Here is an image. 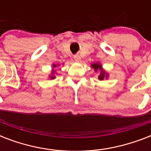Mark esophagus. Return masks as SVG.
Returning a JSON list of instances; mask_svg holds the SVG:
<instances>
[{"instance_id": "1", "label": "esophagus", "mask_w": 151, "mask_h": 151, "mask_svg": "<svg viewBox=\"0 0 151 151\" xmlns=\"http://www.w3.org/2000/svg\"><path fill=\"white\" fill-rule=\"evenodd\" d=\"M73 59H75L76 61L79 62L81 60V56L79 55H73Z\"/></svg>"}]
</instances>
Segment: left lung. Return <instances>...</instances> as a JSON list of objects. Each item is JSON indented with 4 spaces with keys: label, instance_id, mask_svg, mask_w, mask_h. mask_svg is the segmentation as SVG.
I'll return each instance as SVG.
<instances>
[{
    "label": "left lung",
    "instance_id": "1",
    "mask_svg": "<svg viewBox=\"0 0 151 151\" xmlns=\"http://www.w3.org/2000/svg\"><path fill=\"white\" fill-rule=\"evenodd\" d=\"M92 67L95 70V71H97L98 70V69H99L101 70V73H100V75L99 76V80H103V78H107V75L105 76V72L102 70L101 68V65L99 63H93L92 65Z\"/></svg>",
    "mask_w": 151,
    "mask_h": 151
}]
</instances>
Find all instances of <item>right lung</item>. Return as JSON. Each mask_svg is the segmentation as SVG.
Segmentation results:
<instances>
[{
  "instance_id": "obj_1",
  "label": "right lung",
  "mask_w": 151,
  "mask_h": 151,
  "mask_svg": "<svg viewBox=\"0 0 151 151\" xmlns=\"http://www.w3.org/2000/svg\"><path fill=\"white\" fill-rule=\"evenodd\" d=\"M55 66H56V65H53V67H55ZM55 73V70H52V76H50V78H51V79H54L55 78V75H54V73Z\"/></svg>"
}]
</instances>
